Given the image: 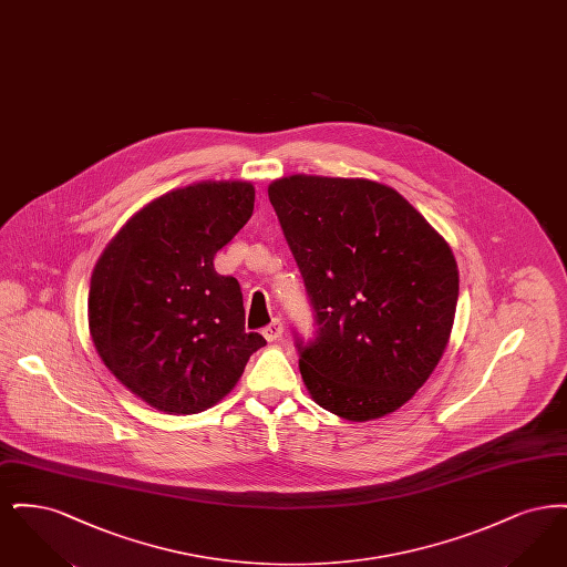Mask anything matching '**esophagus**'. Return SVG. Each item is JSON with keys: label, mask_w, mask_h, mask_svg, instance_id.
<instances>
[{"label": "esophagus", "mask_w": 567, "mask_h": 567, "mask_svg": "<svg viewBox=\"0 0 567 567\" xmlns=\"http://www.w3.org/2000/svg\"><path fill=\"white\" fill-rule=\"evenodd\" d=\"M282 329H285V327L280 323V319H274L268 327H264L261 333H264V338H266L268 342H276V340L282 336Z\"/></svg>", "instance_id": "obj_1"}]
</instances>
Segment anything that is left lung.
Listing matches in <instances>:
<instances>
[{
	"instance_id": "1",
	"label": "left lung",
	"mask_w": 567,
	"mask_h": 567,
	"mask_svg": "<svg viewBox=\"0 0 567 567\" xmlns=\"http://www.w3.org/2000/svg\"><path fill=\"white\" fill-rule=\"evenodd\" d=\"M268 195L317 312V338L299 344L310 398L354 423L400 410L451 340V246L377 181L293 174Z\"/></svg>"
}]
</instances>
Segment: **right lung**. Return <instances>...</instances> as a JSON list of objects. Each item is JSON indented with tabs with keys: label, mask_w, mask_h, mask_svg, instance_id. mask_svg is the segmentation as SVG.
<instances>
[{
	"label": "right lung",
	"mask_w": 567,
	"mask_h": 567,
	"mask_svg": "<svg viewBox=\"0 0 567 567\" xmlns=\"http://www.w3.org/2000/svg\"><path fill=\"white\" fill-rule=\"evenodd\" d=\"M246 181H202L137 210L97 259L89 289L93 347L127 391L167 414L220 402L264 336L244 331L240 285L215 255L252 215Z\"/></svg>",
	"instance_id": "add662e5"
}]
</instances>
